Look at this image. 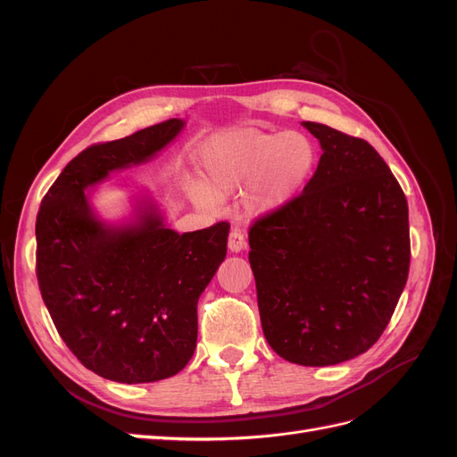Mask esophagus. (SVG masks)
Wrapping results in <instances>:
<instances>
[{"mask_svg":"<svg viewBox=\"0 0 457 457\" xmlns=\"http://www.w3.org/2000/svg\"><path fill=\"white\" fill-rule=\"evenodd\" d=\"M228 250L232 253H240L242 250H245V238L238 228H232L228 234Z\"/></svg>","mask_w":457,"mask_h":457,"instance_id":"esophagus-1","label":"esophagus"}]
</instances>
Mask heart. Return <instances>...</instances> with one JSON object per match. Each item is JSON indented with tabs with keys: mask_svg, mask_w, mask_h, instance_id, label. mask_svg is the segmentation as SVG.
Segmentation results:
<instances>
[{
	"mask_svg": "<svg viewBox=\"0 0 457 457\" xmlns=\"http://www.w3.org/2000/svg\"><path fill=\"white\" fill-rule=\"evenodd\" d=\"M314 163V145L301 133L259 128L220 131L202 146L204 185H196L195 198L204 207H217L219 198L245 188L247 210L265 215L295 198Z\"/></svg>",
	"mask_w": 457,
	"mask_h": 457,
	"instance_id": "1",
	"label": "heart"
}]
</instances>
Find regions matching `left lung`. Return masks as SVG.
<instances>
[{
    "instance_id": "1",
    "label": "left lung",
    "mask_w": 457,
    "mask_h": 457,
    "mask_svg": "<svg viewBox=\"0 0 457 457\" xmlns=\"http://www.w3.org/2000/svg\"><path fill=\"white\" fill-rule=\"evenodd\" d=\"M322 156L301 195L250 228L262 334L284 361L334 366L389 324L410 270L408 202L364 139L303 121Z\"/></svg>"
}]
</instances>
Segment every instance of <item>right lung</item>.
Segmentation results:
<instances>
[{
	"mask_svg": "<svg viewBox=\"0 0 457 457\" xmlns=\"http://www.w3.org/2000/svg\"><path fill=\"white\" fill-rule=\"evenodd\" d=\"M168 120L86 148L66 165L36 220L37 282L62 341L87 370L118 383L181 371L198 339V299L227 255L228 223L179 234L148 192L108 223L91 188L156 158L185 129Z\"/></svg>",
	"mask_w": 457,
	"mask_h": 457,
	"instance_id": "1",
	"label": "right lung"
}]
</instances>
